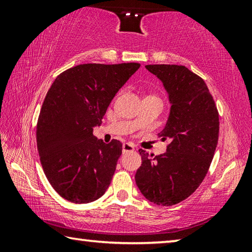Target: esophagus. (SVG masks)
Segmentation results:
<instances>
[{
	"instance_id": "esophagus-1",
	"label": "esophagus",
	"mask_w": 252,
	"mask_h": 252,
	"mask_svg": "<svg viewBox=\"0 0 252 252\" xmlns=\"http://www.w3.org/2000/svg\"><path fill=\"white\" fill-rule=\"evenodd\" d=\"M133 150H134L133 144L127 143V142L122 144V152L123 153H127V152H131V151H133Z\"/></svg>"
}]
</instances>
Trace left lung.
<instances>
[{
    "mask_svg": "<svg viewBox=\"0 0 252 252\" xmlns=\"http://www.w3.org/2000/svg\"><path fill=\"white\" fill-rule=\"evenodd\" d=\"M169 93L171 110L159 134L167 152L152 158L140 149L141 167L135 183L149 201L173 206L190 197L210 168L219 138V113L202 78L188 67L150 64Z\"/></svg>",
    "mask_w": 252,
    "mask_h": 252,
    "instance_id": "obj_1",
    "label": "left lung"
}]
</instances>
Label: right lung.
<instances>
[{
  "instance_id": "obj_1",
  "label": "right lung",
  "mask_w": 252,
  "mask_h": 252,
  "mask_svg": "<svg viewBox=\"0 0 252 252\" xmlns=\"http://www.w3.org/2000/svg\"><path fill=\"white\" fill-rule=\"evenodd\" d=\"M139 63H88L58 75L46 93L36 125L40 161L53 189L67 201L89 203L104 194L122 143L93 135L106 109Z\"/></svg>"
}]
</instances>
